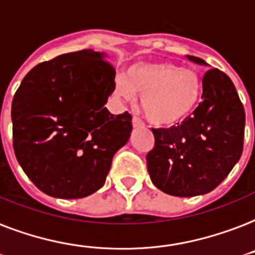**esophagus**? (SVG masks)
<instances>
[{
  "mask_svg": "<svg viewBox=\"0 0 255 255\" xmlns=\"http://www.w3.org/2000/svg\"><path fill=\"white\" fill-rule=\"evenodd\" d=\"M132 126H133V127H143V126H144V123H143V122H141L139 118L133 116V118H132Z\"/></svg>",
  "mask_w": 255,
  "mask_h": 255,
  "instance_id": "1",
  "label": "esophagus"
}]
</instances>
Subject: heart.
<instances>
[{"label":"heart","instance_id":"b5f03b06","mask_svg":"<svg viewBox=\"0 0 255 255\" xmlns=\"http://www.w3.org/2000/svg\"><path fill=\"white\" fill-rule=\"evenodd\" d=\"M115 92L127 102L140 97V108L156 127L180 123L197 107L202 81L197 72L167 61L139 63L128 68L126 77H118Z\"/></svg>","mask_w":255,"mask_h":255}]
</instances>
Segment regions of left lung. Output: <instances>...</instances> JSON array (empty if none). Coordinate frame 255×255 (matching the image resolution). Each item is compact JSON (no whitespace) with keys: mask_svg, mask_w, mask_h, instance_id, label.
<instances>
[{"mask_svg":"<svg viewBox=\"0 0 255 255\" xmlns=\"http://www.w3.org/2000/svg\"><path fill=\"white\" fill-rule=\"evenodd\" d=\"M187 58L207 65L199 57ZM202 85V102L192 115L171 128H152L155 145L147 153V168L152 183L168 195L213 191L242 155L245 110L233 81L211 68Z\"/></svg>","mask_w":255,"mask_h":255,"instance_id":"1","label":"left lung"}]
</instances>
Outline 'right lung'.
Instances as JSON below:
<instances>
[{
	"label": "right lung",
	"instance_id": "add662e5",
	"mask_svg": "<svg viewBox=\"0 0 255 255\" xmlns=\"http://www.w3.org/2000/svg\"><path fill=\"white\" fill-rule=\"evenodd\" d=\"M115 68L92 49L61 54L28 72L11 103L13 148L34 186L50 197H88L106 183L129 139L132 116L104 104Z\"/></svg>",
	"mask_w": 255,
	"mask_h": 255
}]
</instances>
